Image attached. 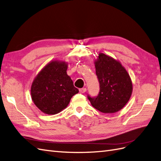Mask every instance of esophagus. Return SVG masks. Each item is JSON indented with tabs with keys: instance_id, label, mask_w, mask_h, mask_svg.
I'll list each match as a JSON object with an SVG mask.
<instances>
[{
	"instance_id": "esophagus-1",
	"label": "esophagus",
	"mask_w": 161,
	"mask_h": 161,
	"mask_svg": "<svg viewBox=\"0 0 161 161\" xmlns=\"http://www.w3.org/2000/svg\"><path fill=\"white\" fill-rule=\"evenodd\" d=\"M79 91H80V92H81V93H84V92H85L86 91V88H81L79 89Z\"/></svg>"
}]
</instances>
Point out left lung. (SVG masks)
Here are the masks:
<instances>
[{
    "label": "left lung",
    "mask_w": 161,
    "mask_h": 161,
    "mask_svg": "<svg viewBox=\"0 0 161 161\" xmlns=\"http://www.w3.org/2000/svg\"><path fill=\"white\" fill-rule=\"evenodd\" d=\"M95 64L100 89L98 95H88L87 98L102 113H115L128 103L132 92L130 75L119 62L104 53H99Z\"/></svg>",
    "instance_id": "obj_1"
}]
</instances>
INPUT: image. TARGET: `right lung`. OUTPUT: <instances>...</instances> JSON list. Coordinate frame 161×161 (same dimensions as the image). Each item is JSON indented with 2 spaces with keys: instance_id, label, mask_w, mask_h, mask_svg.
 I'll return each instance as SVG.
<instances>
[{
  "instance_id": "1",
  "label": "right lung",
  "mask_w": 161,
  "mask_h": 161,
  "mask_svg": "<svg viewBox=\"0 0 161 161\" xmlns=\"http://www.w3.org/2000/svg\"><path fill=\"white\" fill-rule=\"evenodd\" d=\"M68 65L64 62L52 61L40 72L31 89L33 103L42 112L53 115L65 109L79 89L67 75Z\"/></svg>"
}]
</instances>
